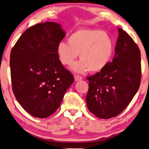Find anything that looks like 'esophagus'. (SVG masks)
<instances>
[{
    "mask_svg": "<svg viewBox=\"0 0 149 149\" xmlns=\"http://www.w3.org/2000/svg\"><path fill=\"white\" fill-rule=\"evenodd\" d=\"M74 79L76 81H81V80L83 79V78L82 76H78V75H76V76H74Z\"/></svg>",
    "mask_w": 149,
    "mask_h": 149,
    "instance_id": "obj_1",
    "label": "esophagus"
}]
</instances>
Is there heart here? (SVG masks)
<instances>
[{
    "label": "heart",
    "mask_w": 149,
    "mask_h": 149,
    "mask_svg": "<svg viewBox=\"0 0 149 149\" xmlns=\"http://www.w3.org/2000/svg\"><path fill=\"white\" fill-rule=\"evenodd\" d=\"M114 50V40L107 32L100 29L83 28L73 32L68 42H59L56 54L62 64L68 66L74 63L79 54L81 61L72 69L78 73L88 70L97 73L107 66L112 59Z\"/></svg>",
    "instance_id": "obj_1"
}]
</instances>
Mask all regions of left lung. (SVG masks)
Masks as SVG:
<instances>
[{"mask_svg":"<svg viewBox=\"0 0 149 149\" xmlns=\"http://www.w3.org/2000/svg\"><path fill=\"white\" fill-rule=\"evenodd\" d=\"M118 32L112 61L103 70L87 78V107L101 119L120 114L133 99L141 83L139 49L125 31L118 28Z\"/></svg>","mask_w":149,"mask_h":149,"instance_id":"1","label":"left lung"}]
</instances>
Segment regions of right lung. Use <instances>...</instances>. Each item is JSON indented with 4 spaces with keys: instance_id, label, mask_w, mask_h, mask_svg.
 Returning a JSON list of instances; mask_svg holds the SVG:
<instances>
[{
    "instance_id": "1",
    "label": "right lung",
    "mask_w": 149,
    "mask_h": 149,
    "mask_svg": "<svg viewBox=\"0 0 149 149\" xmlns=\"http://www.w3.org/2000/svg\"><path fill=\"white\" fill-rule=\"evenodd\" d=\"M65 36L56 22L39 23L24 31L11 50L13 91L33 117L46 118L56 112L74 81L56 54L57 45Z\"/></svg>"
}]
</instances>
